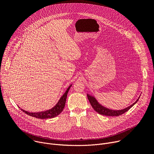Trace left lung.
Wrapping results in <instances>:
<instances>
[{
	"label": "left lung",
	"mask_w": 154,
	"mask_h": 154,
	"mask_svg": "<svg viewBox=\"0 0 154 154\" xmlns=\"http://www.w3.org/2000/svg\"><path fill=\"white\" fill-rule=\"evenodd\" d=\"M87 97L88 99L90 101V103L91 105V106L93 107V108L94 109V110L95 111H97V112H98L99 114L103 115V116H118L119 115H121L122 114H124L125 112H126V111H128L131 107H132L134 106L139 100V98L136 100V101H135L134 103L132 105H131V106L123 109H121V110H112V109H108L107 108L104 107L103 106L101 105L97 101V100L95 99V98L94 97H92L88 94H87Z\"/></svg>",
	"instance_id": "8db88e82"
}]
</instances>
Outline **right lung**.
Wrapping results in <instances>:
<instances>
[{
  "label": "right lung",
  "mask_w": 154,
  "mask_h": 154,
  "mask_svg": "<svg viewBox=\"0 0 154 154\" xmlns=\"http://www.w3.org/2000/svg\"><path fill=\"white\" fill-rule=\"evenodd\" d=\"M72 85H70L67 90L66 91L64 95L60 97V100L57 102V103L54 106L53 108H51L49 110H46L45 111H42V112H30L26 111L23 110V109H21L22 111H23L24 112L30 116L35 117L36 118H39V119H48V118H53L57 115H59L61 112L63 111V109L65 106L66 104V98L67 95L68 94V91Z\"/></svg>",
  "instance_id": "right-lung-1"
}]
</instances>
